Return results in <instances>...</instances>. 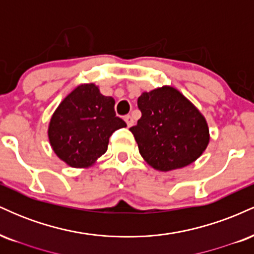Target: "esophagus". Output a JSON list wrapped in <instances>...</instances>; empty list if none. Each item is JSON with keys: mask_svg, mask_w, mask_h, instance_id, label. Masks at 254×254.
Here are the masks:
<instances>
[{"mask_svg": "<svg viewBox=\"0 0 254 254\" xmlns=\"http://www.w3.org/2000/svg\"><path fill=\"white\" fill-rule=\"evenodd\" d=\"M124 121L127 122V127H132V125H133V118L131 117L130 115L125 116V117H124Z\"/></svg>", "mask_w": 254, "mask_h": 254, "instance_id": "esophagus-1", "label": "esophagus"}]
</instances>
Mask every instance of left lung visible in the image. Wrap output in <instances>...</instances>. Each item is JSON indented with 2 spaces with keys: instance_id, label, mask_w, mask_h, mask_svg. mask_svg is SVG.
Here are the masks:
<instances>
[{
  "instance_id": "8db88e82",
  "label": "left lung",
  "mask_w": 254,
  "mask_h": 254,
  "mask_svg": "<svg viewBox=\"0 0 254 254\" xmlns=\"http://www.w3.org/2000/svg\"><path fill=\"white\" fill-rule=\"evenodd\" d=\"M142 117L130 131L150 167L168 172L191 165L210 141L206 119L182 92L162 86L137 100Z\"/></svg>"
}]
</instances>
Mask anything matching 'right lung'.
<instances>
[{
  "instance_id": "obj_1",
  "label": "right lung",
  "mask_w": 254,
  "mask_h": 254,
  "mask_svg": "<svg viewBox=\"0 0 254 254\" xmlns=\"http://www.w3.org/2000/svg\"><path fill=\"white\" fill-rule=\"evenodd\" d=\"M115 99L95 83H81L61 101L48 127L49 142L72 168H88L106 153L113 131L127 127L116 116Z\"/></svg>"
}]
</instances>
